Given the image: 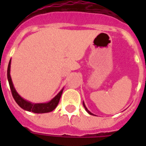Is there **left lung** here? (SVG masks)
Instances as JSON below:
<instances>
[{
    "instance_id": "1",
    "label": "left lung",
    "mask_w": 146,
    "mask_h": 146,
    "mask_svg": "<svg viewBox=\"0 0 146 146\" xmlns=\"http://www.w3.org/2000/svg\"><path fill=\"white\" fill-rule=\"evenodd\" d=\"M83 106H84V108H85V109H86V111H87V112H88V113H89V114H91V115H94L93 113H92L91 112H90V111H89V110H88V109H87V108L86 107V105H85V104H84V102H83Z\"/></svg>"
}]
</instances>
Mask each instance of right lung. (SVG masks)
Wrapping results in <instances>:
<instances>
[{
  "label": "right lung",
  "mask_w": 146,
  "mask_h": 146,
  "mask_svg": "<svg viewBox=\"0 0 146 146\" xmlns=\"http://www.w3.org/2000/svg\"><path fill=\"white\" fill-rule=\"evenodd\" d=\"M10 64H11V60L9 62L7 67V79L9 85H10V90L12 92V96L21 108H23L25 111H32L33 113H48L52 111L56 108L57 104L59 103L60 98L61 97V95L63 93V89L59 93L57 94V96H55L53 99H51L50 102H47V103H39V104H35V103H32L30 102H28L26 100L23 99L21 96H19V94L17 93L16 89H15L13 84L12 80L10 77Z\"/></svg>",
  "instance_id": "add662e5"
}]
</instances>
